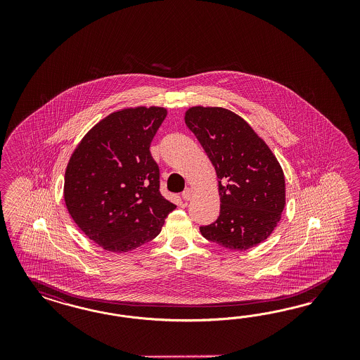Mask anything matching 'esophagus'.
I'll list each match as a JSON object with an SVG mask.
<instances>
[{"mask_svg": "<svg viewBox=\"0 0 360 360\" xmlns=\"http://www.w3.org/2000/svg\"><path fill=\"white\" fill-rule=\"evenodd\" d=\"M191 195H193V191H191V188H188V187L182 193V198H184L185 200H190Z\"/></svg>", "mask_w": 360, "mask_h": 360, "instance_id": "esophagus-1", "label": "esophagus"}]
</instances>
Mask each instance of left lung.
I'll return each instance as SVG.
<instances>
[{"label":"left lung","instance_id":"obj_1","mask_svg":"<svg viewBox=\"0 0 360 360\" xmlns=\"http://www.w3.org/2000/svg\"><path fill=\"white\" fill-rule=\"evenodd\" d=\"M185 122L218 176L220 214L200 233L231 251L260 244L277 227L285 207V176L276 155L229 109L193 107Z\"/></svg>","mask_w":360,"mask_h":360}]
</instances>
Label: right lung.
Returning a JSON list of instances; mask_svg holds the SVG:
<instances>
[{"label":"right lung","instance_id":"1","mask_svg":"<svg viewBox=\"0 0 360 360\" xmlns=\"http://www.w3.org/2000/svg\"><path fill=\"white\" fill-rule=\"evenodd\" d=\"M167 110L137 107L110 113L88 131L65 174L67 210L105 251H131L154 239L176 206L160 193L150 142Z\"/></svg>","mask_w":360,"mask_h":360}]
</instances>
